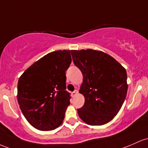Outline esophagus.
Wrapping results in <instances>:
<instances>
[{"label": "esophagus", "instance_id": "34e87169", "mask_svg": "<svg viewBox=\"0 0 148 148\" xmlns=\"http://www.w3.org/2000/svg\"><path fill=\"white\" fill-rule=\"evenodd\" d=\"M77 94H78V91L75 90L74 92H73L72 93H71V96H72V97H75V96L77 95Z\"/></svg>", "mask_w": 148, "mask_h": 148}]
</instances>
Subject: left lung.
<instances>
[{
    "instance_id": "left-lung-1",
    "label": "left lung",
    "mask_w": 148,
    "mask_h": 148,
    "mask_svg": "<svg viewBox=\"0 0 148 148\" xmlns=\"http://www.w3.org/2000/svg\"><path fill=\"white\" fill-rule=\"evenodd\" d=\"M71 54L83 75L79 92L85 101L77 109L79 117L89 125L108 123L118 113L125 100L127 71L114 58L101 51L73 50Z\"/></svg>"
}]
</instances>
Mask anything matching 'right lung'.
<instances>
[{
  "label": "right lung",
  "mask_w": 148,
  "mask_h": 148,
  "mask_svg": "<svg viewBox=\"0 0 148 148\" xmlns=\"http://www.w3.org/2000/svg\"><path fill=\"white\" fill-rule=\"evenodd\" d=\"M71 52L49 53L26 69L18 81L19 108L25 118L38 130L55 129L65 117L71 99V94L66 90Z\"/></svg>",
  "instance_id": "right-lung-1"
}]
</instances>
